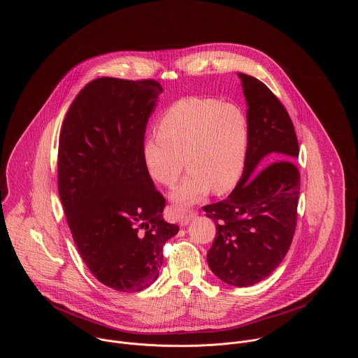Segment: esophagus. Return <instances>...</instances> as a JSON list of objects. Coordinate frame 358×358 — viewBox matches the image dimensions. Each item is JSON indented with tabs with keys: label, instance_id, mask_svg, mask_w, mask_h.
Here are the masks:
<instances>
[{
	"label": "esophagus",
	"instance_id": "1",
	"mask_svg": "<svg viewBox=\"0 0 358 358\" xmlns=\"http://www.w3.org/2000/svg\"><path fill=\"white\" fill-rule=\"evenodd\" d=\"M196 215H197L196 210H189V212H186V213H182V215L178 217L179 224H180V226H186Z\"/></svg>",
	"mask_w": 358,
	"mask_h": 358
}]
</instances>
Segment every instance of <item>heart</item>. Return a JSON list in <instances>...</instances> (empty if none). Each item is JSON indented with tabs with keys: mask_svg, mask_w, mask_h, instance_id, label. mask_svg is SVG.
Instances as JSON below:
<instances>
[{
	"mask_svg": "<svg viewBox=\"0 0 358 358\" xmlns=\"http://www.w3.org/2000/svg\"><path fill=\"white\" fill-rule=\"evenodd\" d=\"M250 120L234 103L186 98L162 114L157 135L143 141L142 155L154 180L173 186L183 169V182L171 193L176 210L196 204L213 189L226 193L245 171L250 149Z\"/></svg>",
	"mask_w": 358,
	"mask_h": 358,
	"instance_id": "heart-1",
	"label": "heart"
}]
</instances>
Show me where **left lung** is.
Returning <instances> with one entry per match:
<instances>
[{"label": "left lung", "instance_id": "1", "mask_svg": "<svg viewBox=\"0 0 358 358\" xmlns=\"http://www.w3.org/2000/svg\"><path fill=\"white\" fill-rule=\"evenodd\" d=\"M238 77L251 131L245 171L226 200L203 209L216 226L208 264L222 281L241 288L264 280L287 255L296 229L301 173L294 162L298 138L284 104L255 77Z\"/></svg>", "mask_w": 358, "mask_h": 358}]
</instances>
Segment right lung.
Segmentation results:
<instances>
[{
	"label": "right lung",
	"mask_w": 358,
	"mask_h": 358,
	"mask_svg": "<svg viewBox=\"0 0 358 358\" xmlns=\"http://www.w3.org/2000/svg\"><path fill=\"white\" fill-rule=\"evenodd\" d=\"M162 87L102 77L71 103L59 136L57 190L76 247L106 287L139 292L164 262L179 226L164 220L142 146Z\"/></svg>",
	"instance_id": "add662e5"
}]
</instances>
